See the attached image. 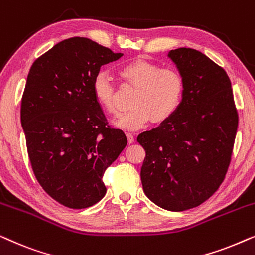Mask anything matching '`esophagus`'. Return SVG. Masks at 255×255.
<instances>
[{"label": "esophagus", "instance_id": "1", "mask_svg": "<svg viewBox=\"0 0 255 255\" xmlns=\"http://www.w3.org/2000/svg\"><path fill=\"white\" fill-rule=\"evenodd\" d=\"M127 137H128V141L130 142V144H132V142H134L135 138H134V134L133 133H131V132H128Z\"/></svg>", "mask_w": 255, "mask_h": 255}]
</instances>
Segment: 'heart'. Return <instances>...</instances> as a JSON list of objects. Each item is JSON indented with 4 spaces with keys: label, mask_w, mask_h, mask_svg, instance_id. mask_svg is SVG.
I'll return each instance as SVG.
<instances>
[{
    "label": "heart",
    "mask_w": 255,
    "mask_h": 255,
    "mask_svg": "<svg viewBox=\"0 0 255 255\" xmlns=\"http://www.w3.org/2000/svg\"><path fill=\"white\" fill-rule=\"evenodd\" d=\"M121 76L137 87L131 99L132 107L121 114L114 124L123 130H139L153 118L163 122L179 109L184 95V79L170 67H160L146 59H135L121 67ZM92 92L96 102L107 113L117 114L115 85L109 73L100 71L94 76Z\"/></svg>",
    "instance_id": "b5f03b06"
}]
</instances>
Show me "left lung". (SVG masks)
I'll return each mask as SVG.
<instances>
[{
	"mask_svg": "<svg viewBox=\"0 0 255 255\" xmlns=\"http://www.w3.org/2000/svg\"><path fill=\"white\" fill-rule=\"evenodd\" d=\"M184 79L174 115L137 140L146 152L140 177L153 203L169 211L198 207L221 186L231 161L238 128L228 74L193 48L169 51Z\"/></svg>",
	"mask_w": 255,
	"mask_h": 255,
	"instance_id": "1",
	"label": "left lung"
}]
</instances>
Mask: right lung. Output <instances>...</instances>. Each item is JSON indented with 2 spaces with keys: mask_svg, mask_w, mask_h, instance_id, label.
Segmentation results:
<instances>
[{
  "mask_svg": "<svg viewBox=\"0 0 255 255\" xmlns=\"http://www.w3.org/2000/svg\"><path fill=\"white\" fill-rule=\"evenodd\" d=\"M122 55L88 38H69L38 58L27 75L20 122L31 167L43 189L67 208L102 200L103 174L128 144L92 92L101 66Z\"/></svg>",
  "mask_w": 255,
  "mask_h": 255,
  "instance_id": "right-lung-1",
  "label": "right lung"
}]
</instances>
